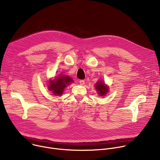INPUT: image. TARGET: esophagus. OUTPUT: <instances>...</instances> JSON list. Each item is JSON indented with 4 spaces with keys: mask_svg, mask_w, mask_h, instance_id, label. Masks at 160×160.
<instances>
[{
    "mask_svg": "<svg viewBox=\"0 0 160 160\" xmlns=\"http://www.w3.org/2000/svg\"><path fill=\"white\" fill-rule=\"evenodd\" d=\"M79 82H80V84L82 85H83L85 84V81L83 80H80Z\"/></svg>",
    "mask_w": 160,
    "mask_h": 160,
    "instance_id": "obj_1",
    "label": "esophagus"
}]
</instances>
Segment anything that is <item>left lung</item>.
<instances>
[{"label": "left lung", "instance_id": "1", "mask_svg": "<svg viewBox=\"0 0 160 160\" xmlns=\"http://www.w3.org/2000/svg\"><path fill=\"white\" fill-rule=\"evenodd\" d=\"M96 89L98 91V93L101 96H105L109 90L108 87L101 80L97 82L96 83Z\"/></svg>", "mask_w": 160, "mask_h": 160}]
</instances>
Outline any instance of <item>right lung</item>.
Here are the masks:
<instances>
[{
	"label": "right lung",
	"mask_w": 160,
	"mask_h": 160,
	"mask_svg": "<svg viewBox=\"0 0 160 160\" xmlns=\"http://www.w3.org/2000/svg\"><path fill=\"white\" fill-rule=\"evenodd\" d=\"M73 82V79L70 77L60 75L53 80H49L48 88L54 95L61 96L62 94L66 87Z\"/></svg>",
	"instance_id": "obj_1"
}]
</instances>
